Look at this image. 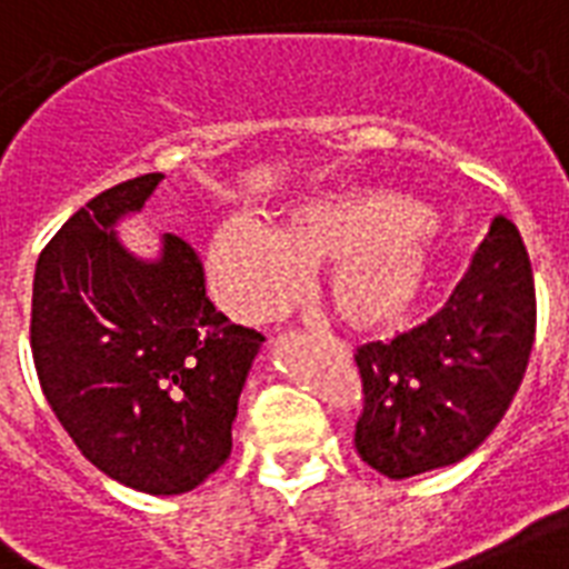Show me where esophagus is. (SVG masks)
<instances>
[{"mask_svg":"<svg viewBox=\"0 0 569 569\" xmlns=\"http://www.w3.org/2000/svg\"><path fill=\"white\" fill-rule=\"evenodd\" d=\"M316 339L321 341V345H327L330 350H336V353H348V348L341 345L339 339H332V336H327V332H316Z\"/></svg>","mask_w":569,"mask_h":569,"instance_id":"1","label":"esophagus"}]
</instances>
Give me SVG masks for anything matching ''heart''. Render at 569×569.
<instances>
[{"label": "heart", "mask_w": 569, "mask_h": 569, "mask_svg": "<svg viewBox=\"0 0 569 569\" xmlns=\"http://www.w3.org/2000/svg\"><path fill=\"white\" fill-rule=\"evenodd\" d=\"M438 230L412 198L391 189H348L300 204L274 230L230 221L210 244L221 303L257 321L292 292L298 266H318L339 321L389 327L415 307L436 260Z\"/></svg>", "instance_id": "1"}]
</instances>
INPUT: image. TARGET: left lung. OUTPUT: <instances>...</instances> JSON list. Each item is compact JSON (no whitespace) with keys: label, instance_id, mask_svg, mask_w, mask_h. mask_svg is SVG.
<instances>
[{"label":"left lung","instance_id":"left-lung-1","mask_svg":"<svg viewBox=\"0 0 569 569\" xmlns=\"http://www.w3.org/2000/svg\"><path fill=\"white\" fill-rule=\"evenodd\" d=\"M535 321L532 262L500 212L436 316L353 353L359 459L382 477L409 479L477 450L523 382Z\"/></svg>","mask_w":569,"mask_h":569}]
</instances>
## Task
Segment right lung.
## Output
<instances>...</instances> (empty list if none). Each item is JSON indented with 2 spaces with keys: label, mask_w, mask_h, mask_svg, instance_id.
<instances>
[{
  "label": "right lung",
  "mask_w": 569,
  "mask_h": 569,
  "mask_svg": "<svg viewBox=\"0 0 569 569\" xmlns=\"http://www.w3.org/2000/svg\"><path fill=\"white\" fill-rule=\"evenodd\" d=\"M163 174L90 198L46 244L31 295V357L76 447L110 479L183 493L228 461L233 418L262 336L207 298L204 262L166 233L157 262L133 260L113 224Z\"/></svg>",
  "instance_id": "obj_1"
}]
</instances>
